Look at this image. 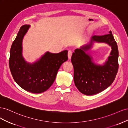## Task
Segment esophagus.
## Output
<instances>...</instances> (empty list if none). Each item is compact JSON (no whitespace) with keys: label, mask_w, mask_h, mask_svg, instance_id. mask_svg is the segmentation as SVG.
I'll use <instances>...</instances> for the list:
<instances>
[{"label":"esophagus","mask_w":128,"mask_h":128,"mask_svg":"<svg viewBox=\"0 0 128 128\" xmlns=\"http://www.w3.org/2000/svg\"><path fill=\"white\" fill-rule=\"evenodd\" d=\"M72 51H69L68 53V59L70 60L71 59V57L72 56Z\"/></svg>","instance_id":"34e87169"}]
</instances>
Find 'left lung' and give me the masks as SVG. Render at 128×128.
I'll list each match as a JSON object with an SVG mask.
<instances>
[{
	"label": "left lung",
	"instance_id": "left-lung-1",
	"mask_svg": "<svg viewBox=\"0 0 128 128\" xmlns=\"http://www.w3.org/2000/svg\"><path fill=\"white\" fill-rule=\"evenodd\" d=\"M94 42L110 46V56L102 65L96 64L90 54ZM118 51L111 31L102 36L91 37L89 43L75 50L71 61L74 67V80L76 88L87 96L97 94L109 87L114 80L118 68Z\"/></svg>",
	"mask_w": 128,
	"mask_h": 128
}]
</instances>
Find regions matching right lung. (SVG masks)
Masks as SVG:
<instances>
[{
  "mask_svg": "<svg viewBox=\"0 0 128 128\" xmlns=\"http://www.w3.org/2000/svg\"><path fill=\"white\" fill-rule=\"evenodd\" d=\"M30 25L22 26L10 50L9 66L14 80L26 91L40 94L48 89L54 82L61 64L68 60V51L59 53L46 52L33 63L22 56V41Z\"/></svg>",
  "mask_w": 128,
  "mask_h": 128,
  "instance_id": "right-lung-1",
  "label": "right lung"
}]
</instances>
